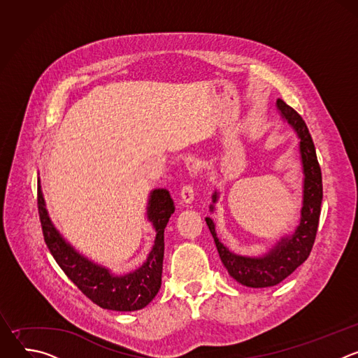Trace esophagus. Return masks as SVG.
Here are the masks:
<instances>
[{"label":"esophagus","instance_id":"obj_1","mask_svg":"<svg viewBox=\"0 0 358 358\" xmlns=\"http://www.w3.org/2000/svg\"><path fill=\"white\" fill-rule=\"evenodd\" d=\"M180 195L182 202L189 203L194 199V187L191 184H182L181 189H180Z\"/></svg>","mask_w":358,"mask_h":358}]
</instances>
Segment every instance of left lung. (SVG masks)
<instances>
[{
  "label": "left lung",
  "instance_id": "obj_1",
  "mask_svg": "<svg viewBox=\"0 0 358 358\" xmlns=\"http://www.w3.org/2000/svg\"><path fill=\"white\" fill-rule=\"evenodd\" d=\"M278 109L282 116L293 126L300 138V155L304 173L303 208L300 225L290 238H283L268 255L262 258H246L229 252L217 238L215 225L211 218H206L210 232L217 245L220 258L228 273L241 285L248 287H269L280 283L293 273L306 259L309 258L315 245L320 207L323 199L322 170L317 162L313 138L301 116L282 99H278ZM218 198L213 195V202ZM214 207L211 206V210Z\"/></svg>",
  "mask_w": 358,
  "mask_h": 358
}]
</instances>
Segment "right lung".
Here are the masks:
<instances>
[{
    "label": "right lung",
    "mask_w": 358,
    "mask_h": 358,
    "mask_svg": "<svg viewBox=\"0 0 358 358\" xmlns=\"http://www.w3.org/2000/svg\"><path fill=\"white\" fill-rule=\"evenodd\" d=\"M39 189V185H38ZM41 189L38 191V214L45 243L54 259L78 289L101 309L133 312L147 306L162 286L164 259V228L174 213V201L167 189H155L148 201V220L156 228V242L147 262L126 276H113L108 269L87 261L68 245L50 224Z\"/></svg>",
    "instance_id": "obj_1"
}]
</instances>
